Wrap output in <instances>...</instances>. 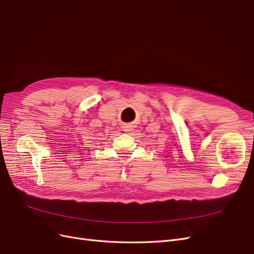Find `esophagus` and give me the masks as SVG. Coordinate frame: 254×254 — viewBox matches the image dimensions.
<instances>
[{"label":"esophagus","mask_w":254,"mask_h":254,"mask_svg":"<svg viewBox=\"0 0 254 254\" xmlns=\"http://www.w3.org/2000/svg\"><path fill=\"white\" fill-rule=\"evenodd\" d=\"M124 129H125V131H130V129H129V127H124Z\"/></svg>","instance_id":"34e87169"}]
</instances>
